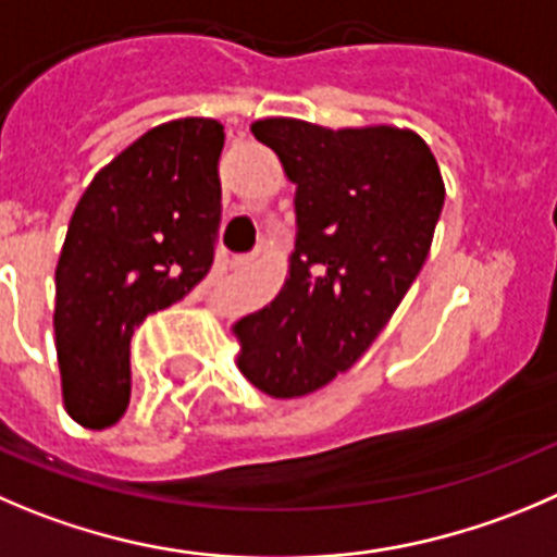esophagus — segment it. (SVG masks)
Instances as JSON below:
<instances>
[{
	"label": "esophagus",
	"mask_w": 557,
	"mask_h": 557,
	"mask_svg": "<svg viewBox=\"0 0 557 557\" xmlns=\"http://www.w3.org/2000/svg\"><path fill=\"white\" fill-rule=\"evenodd\" d=\"M259 253H262V248H257V251H253V253H246V257H235V259H232V268H235V270L251 268V264H257Z\"/></svg>",
	"instance_id": "obj_1"
}]
</instances>
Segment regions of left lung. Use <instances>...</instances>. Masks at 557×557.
Instances as JSON below:
<instances>
[{"label":"left lung","mask_w":557,"mask_h":557,"mask_svg":"<svg viewBox=\"0 0 557 557\" xmlns=\"http://www.w3.org/2000/svg\"><path fill=\"white\" fill-rule=\"evenodd\" d=\"M251 134L295 185V251L282 293L232 325L235 363L273 399L347 372L380 336L432 248L446 185L410 128H325L268 116Z\"/></svg>","instance_id":"1"}]
</instances>
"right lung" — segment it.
<instances>
[{
    "instance_id": "add662e5",
    "label": "right lung",
    "mask_w": 557,
    "mask_h": 557,
    "mask_svg": "<svg viewBox=\"0 0 557 557\" xmlns=\"http://www.w3.org/2000/svg\"><path fill=\"white\" fill-rule=\"evenodd\" d=\"M221 150L219 120L156 125L78 199L54 273V336L62 399L82 426L123 418L136 325L208 275L221 224Z\"/></svg>"
}]
</instances>
